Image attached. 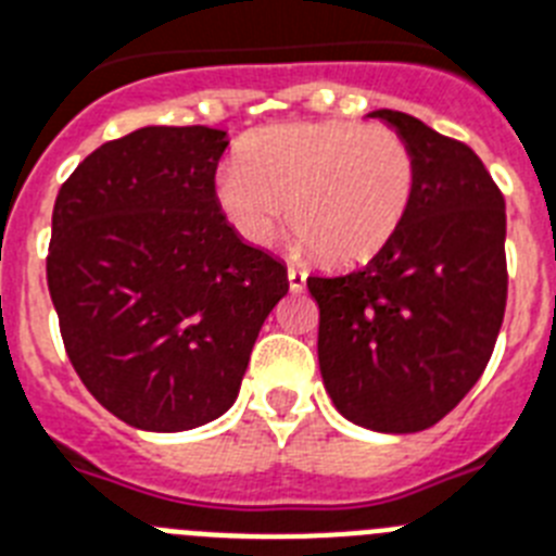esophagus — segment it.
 <instances>
[{
    "label": "esophagus",
    "mask_w": 556,
    "mask_h": 556,
    "mask_svg": "<svg viewBox=\"0 0 556 556\" xmlns=\"http://www.w3.org/2000/svg\"><path fill=\"white\" fill-rule=\"evenodd\" d=\"M305 282H307V274L302 268H288V286H291L293 293L305 291Z\"/></svg>",
    "instance_id": "obj_1"
}]
</instances>
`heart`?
Here are the masks:
<instances>
[{
    "mask_svg": "<svg viewBox=\"0 0 556 556\" xmlns=\"http://www.w3.org/2000/svg\"><path fill=\"white\" fill-rule=\"evenodd\" d=\"M413 191L407 141L358 121L277 124L217 172V203L242 240L268 245L288 217L296 249L328 265L379 254L407 217Z\"/></svg>",
    "mask_w": 556,
    "mask_h": 556,
    "instance_id": "1",
    "label": "heart"
}]
</instances>
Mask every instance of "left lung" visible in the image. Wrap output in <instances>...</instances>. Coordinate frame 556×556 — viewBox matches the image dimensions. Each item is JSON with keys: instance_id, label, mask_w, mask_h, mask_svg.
Segmentation results:
<instances>
[{"instance_id": "obj_1", "label": "left lung", "mask_w": 556, "mask_h": 556, "mask_svg": "<svg viewBox=\"0 0 556 556\" xmlns=\"http://www.w3.org/2000/svg\"><path fill=\"white\" fill-rule=\"evenodd\" d=\"M370 118L413 149V203L370 263L307 277L319 370L348 421L418 432L458 407L489 365L506 311V203L466 143L407 112Z\"/></svg>"}]
</instances>
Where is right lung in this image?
Listing matches in <instances>:
<instances>
[{
  "mask_svg": "<svg viewBox=\"0 0 556 556\" xmlns=\"http://www.w3.org/2000/svg\"><path fill=\"white\" fill-rule=\"evenodd\" d=\"M226 129L143 127L98 147L53 208L48 288L67 356L101 407L184 432L240 393L288 270L226 220Z\"/></svg>",
  "mask_w": 556,
  "mask_h": 556,
  "instance_id": "right-lung-1",
  "label": "right lung"
}]
</instances>
